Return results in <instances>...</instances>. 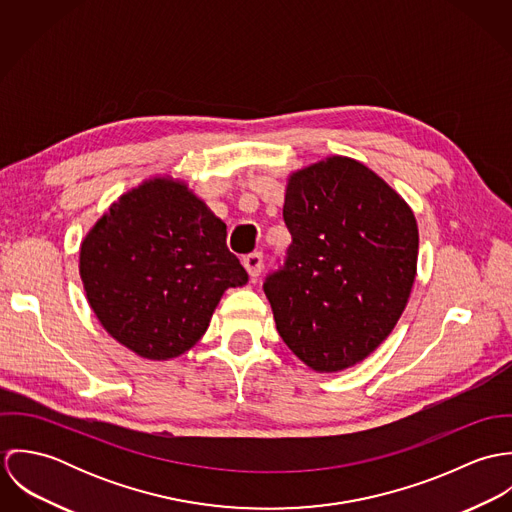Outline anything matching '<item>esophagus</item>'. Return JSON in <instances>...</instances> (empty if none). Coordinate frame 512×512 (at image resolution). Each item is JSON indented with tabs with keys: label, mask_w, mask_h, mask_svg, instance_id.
<instances>
[{
	"label": "esophagus",
	"mask_w": 512,
	"mask_h": 512,
	"mask_svg": "<svg viewBox=\"0 0 512 512\" xmlns=\"http://www.w3.org/2000/svg\"><path fill=\"white\" fill-rule=\"evenodd\" d=\"M242 264H244V268H246L250 280H252V282L258 280V276L262 274V254H260V252H252V254L244 256Z\"/></svg>",
	"instance_id": "34e87169"
}]
</instances>
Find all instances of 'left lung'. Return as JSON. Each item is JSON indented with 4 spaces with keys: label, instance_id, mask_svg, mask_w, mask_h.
<instances>
[{
    "label": "left lung",
    "instance_id": "left-lung-1",
    "mask_svg": "<svg viewBox=\"0 0 512 512\" xmlns=\"http://www.w3.org/2000/svg\"><path fill=\"white\" fill-rule=\"evenodd\" d=\"M284 220L288 260L264 282L280 337L315 372L365 361L416 282L414 211L365 163L329 155L288 175Z\"/></svg>",
    "mask_w": 512,
    "mask_h": 512
}]
</instances>
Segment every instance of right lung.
Masks as SVG:
<instances>
[{
	"label": "right lung",
	"mask_w": 512,
	"mask_h": 512,
	"mask_svg": "<svg viewBox=\"0 0 512 512\" xmlns=\"http://www.w3.org/2000/svg\"><path fill=\"white\" fill-rule=\"evenodd\" d=\"M78 272L102 329L146 361L193 349L228 288L248 282L226 224L183 179L122 193L80 242Z\"/></svg>",
	"instance_id": "1"
}]
</instances>
